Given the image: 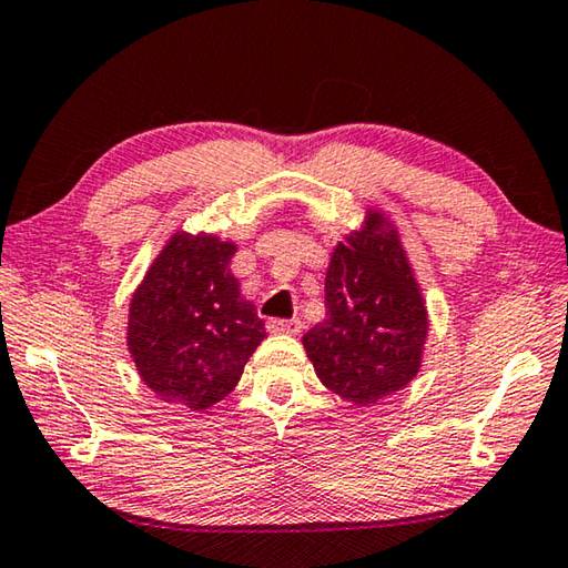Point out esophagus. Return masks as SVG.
Listing matches in <instances>:
<instances>
[{
  "label": "esophagus",
  "instance_id": "esophagus-1",
  "mask_svg": "<svg viewBox=\"0 0 568 568\" xmlns=\"http://www.w3.org/2000/svg\"><path fill=\"white\" fill-rule=\"evenodd\" d=\"M303 328V323L293 318V321H283V318H271L267 321V331L271 333H287V335H297Z\"/></svg>",
  "mask_w": 568,
  "mask_h": 568
}]
</instances>
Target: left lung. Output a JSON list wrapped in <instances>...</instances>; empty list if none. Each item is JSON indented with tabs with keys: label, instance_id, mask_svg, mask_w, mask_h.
Listing matches in <instances>:
<instances>
[{
	"label": "left lung",
	"instance_id": "1",
	"mask_svg": "<svg viewBox=\"0 0 568 568\" xmlns=\"http://www.w3.org/2000/svg\"><path fill=\"white\" fill-rule=\"evenodd\" d=\"M373 213L361 233L335 247L325 275V321L303 335L318 378L341 398L368 406L406 386L420 368L428 333L398 235H376Z\"/></svg>",
	"mask_w": 568,
	"mask_h": 568
}]
</instances>
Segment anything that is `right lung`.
<instances>
[{"label":"right lung","mask_w":568,"mask_h":568,"mask_svg":"<svg viewBox=\"0 0 568 568\" xmlns=\"http://www.w3.org/2000/svg\"><path fill=\"white\" fill-rule=\"evenodd\" d=\"M233 253V243L213 235L180 233L132 297L130 353L162 400L192 410L223 400L265 338V323L227 267Z\"/></svg>","instance_id":"right-lung-1"}]
</instances>
